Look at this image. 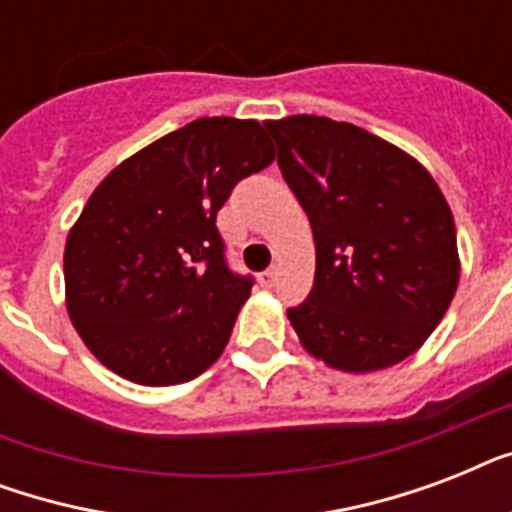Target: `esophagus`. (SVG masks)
I'll return each mask as SVG.
<instances>
[{
  "instance_id": "esophagus-1",
  "label": "esophagus",
  "mask_w": 512,
  "mask_h": 512,
  "mask_svg": "<svg viewBox=\"0 0 512 512\" xmlns=\"http://www.w3.org/2000/svg\"><path fill=\"white\" fill-rule=\"evenodd\" d=\"M276 279H279V268H268V271L260 273V284H263V287H273Z\"/></svg>"
}]
</instances>
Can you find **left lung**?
Here are the masks:
<instances>
[{"instance_id": "1", "label": "left lung", "mask_w": 512, "mask_h": 512, "mask_svg": "<svg viewBox=\"0 0 512 512\" xmlns=\"http://www.w3.org/2000/svg\"><path fill=\"white\" fill-rule=\"evenodd\" d=\"M265 127L316 241L311 295L287 311L303 348L353 374L404 361L460 281L444 193L417 159L356 124L300 114Z\"/></svg>"}]
</instances>
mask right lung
Masks as SVG:
<instances>
[{"label": "right lung", "instance_id": "right-lung-1", "mask_svg": "<svg viewBox=\"0 0 512 512\" xmlns=\"http://www.w3.org/2000/svg\"><path fill=\"white\" fill-rule=\"evenodd\" d=\"M276 159L255 119L204 116L122 162L68 233L66 308L124 380L177 385L228 345L252 276L225 263L217 209Z\"/></svg>", "mask_w": 512, "mask_h": 512}]
</instances>
